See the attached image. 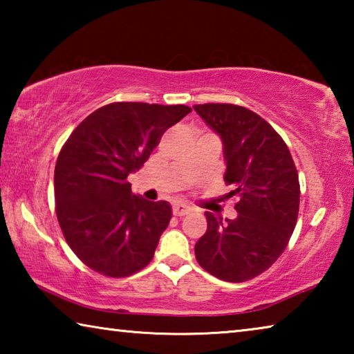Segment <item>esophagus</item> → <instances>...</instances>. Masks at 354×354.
Here are the masks:
<instances>
[{
  "mask_svg": "<svg viewBox=\"0 0 354 354\" xmlns=\"http://www.w3.org/2000/svg\"><path fill=\"white\" fill-rule=\"evenodd\" d=\"M192 209L187 205H183V203H175L173 205V215L175 217H184V215H187Z\"/></svg>",
  "mask_w": 354,
  "mask_h": 354,
  "instance_id": "obj_1",
  "label": "esophagus"
}]
</instances>
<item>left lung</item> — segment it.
I'll list each match as a JSON object with an SVG mask.
<instances>
[{"mask_svg":"<svg viewBox=\"0 0 354 354\" xmlns=\"http://www.w3.org/2000/svg\"><path fill=\"white\" fill-rule=\"evenodd\" d=\"M223 140L225 183L239 212L234 220L206 212L207 231L195 257L212 277L243 283L270 268L295 230L299 209L298 171L277 131L247 107L194 106Z\"/></svg>","mask_w":354,"mask_h":354,"instance_id":"8db88e82","label":"left lung"}]
</instances>
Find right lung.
I'll return each mask as SVG.
<instances>
[{
  "instance_id": "add662e5",
  "label": "right lung",
  "mask_w": 354,
  "mask_h": 354,
  "mask_svg": "<svg viewBox=\"0 0 354 354\" xmlns=\"http://www.w3.org/2000/svg\"><path fill=\"white\" fill-rule=\"evenodd\" d=\"M189 112L184 104L111 103L64 143L55 169L56 215L68 247L92 270L124 278L151 262L171 207L133 195L127 178Z\"/></svg>"
}]
</instances>
